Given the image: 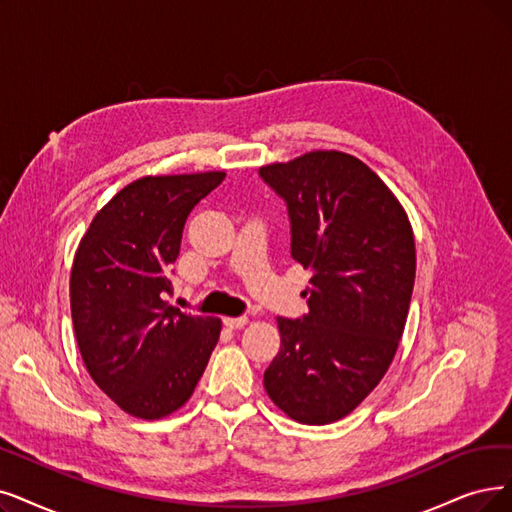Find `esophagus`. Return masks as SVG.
<instances>
[{"label": "esophagus", "instance_id": "esophagus-1", "mask_svg": "<svg viewBox=\"0 0 512 512\" xmlns=\"http://www.w3.org/2000/svg\"><path fill=\"white\" fill-rule=\"evenodd\" d=\"M245 323H248V317H224V325L231 327V330H241Z\"/></svg>", "mask_w": 512, "mask_h": 512}]
</instances>
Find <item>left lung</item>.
<instances>
[{
  "label": "left lung",
  "mask_w": 512,
  "mask_h": 512,
  "mask_svg": "<svg viewBox=\"0 0 512 512\" xmlns=\"http://www.w3.org/2000/svg\"><path fill=\"white\" fill-rule=\"evenodd\" d=\"M260 178L285 201L292 258L311 271L309 313L277 319L281 349L264 388L302 424H330L370 395L391 365L416 279L412 224L363 161L313 151Z\"/></svg>",
  "instance_id": "obj_1"
}]
</instances>
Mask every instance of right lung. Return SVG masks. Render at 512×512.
I'll use <instances>...</instances> for the list:
<instances>
[{
  "label": "right lung",
  "mask_w": 512,
  "mask_h": 512,
  "mask_svg": "<svg viewBox=\"0 0 512 512\" xmlns=\"http://www.w3.org/2000/svg\"><path fill=\"white\" fill-rule=\"evenodd\" d=\"M224 172L145 176L121 189L81 237L71 317L81 359L121 410L159 420L185 405L220 338V319L166 302L182 229Z\"/></svg>",
  "instance_id": "right-lung-1"
}]
</instances>
